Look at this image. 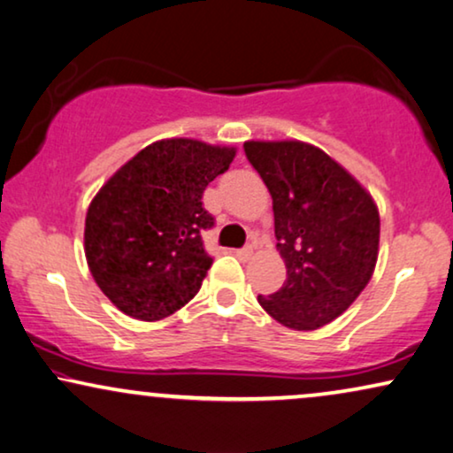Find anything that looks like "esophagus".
Wrapping results in <instances>:
<instances>
[{"label":"esophagus","mask_w":453,"mask_h":453,"mask_svg":"<svg viewBox=\"0 0 453 453\" xmlns=\"http://www.w3.org/2000/svg\"><path fill=\"white\" fill-rule=\"evenodd\" d=\"M234 255H236L238 258H242V261H246V258H250V255H252V246H244V249L234 250Z\"/></svg>","instance_id":"1"}]
</instances>
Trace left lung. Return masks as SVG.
<instances>
[{"label": "left lung", "mask_w": 453, "mask_h": 453, "mask_svg": "<svg viewBox=\"0 0 453 453\" xmlns=\"http://www.w3.org/2000/svg\"><path fill=\"white\" fill-rule=\"evenodd\" d=\"M246 159L273 198L277 250L288 280L258 304L289 329L334 321L369 283L379 250V211L340 164L298 141L244 142Z\"/></svg>", "instance_id": "left-lung-1"}]
</instances>
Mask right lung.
<instances>
[{"instance_id":"obj_1","label":"right lung","mask_w":453,"mask_h":453,"mask_svg":"<svg viewBox=\"0 0 453 453\" xmlns=\"http://www.w3.org/2000/svg\"><path fill=\"white\" fill-rule=\"evenodd\" d=\"M236 149L190 138L149 144L96 192L84 223V255L101 292L128 317L159 321L196 296L213 257L203 207L209 182Z\"/></svg>"}]
</instances>
